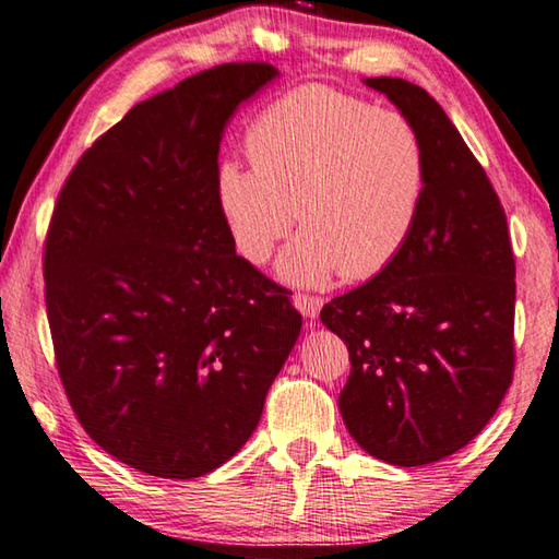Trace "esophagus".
<instances>
[{
  "mask_svg": "<svg viewBox=\"0 0 559 559\" xmlns=\"http://www.w3.org/2000/svg\"><path fill=\"white\" fill-rule=\"evenodd\" d=\"M295 305L299 307V311H301V314H305L307 319H317L321 307H324V299L314 297V295H297V297H295Z\"/></svg>",
  "mask_w": 559,
  "mask_h": 559,
  "instance_id": "1",
  "label": "esophagus"
}]
</instances>
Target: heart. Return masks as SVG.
Wrapping results in <instances>:
<instances>
[{
    "mask_svg": "<svg viewBox=\"0 0 559 559\" xmlns=\"http://www.w3.org/2000/svg\"><path fill=\"white\" fill-rule=\"evenodd\" d=\"M252 169L225 162L218 203L235 248L254 264L301 230L280 274L321 285L376 277L413 235L427 186V154L413 124L326 85H301L254 117L245 136Z\"/></svg>",
    "mask_w": 559,
    "mask_h": 559,
    "instance_id": "heart-1",
    "label": "heart"
}]
</instances>
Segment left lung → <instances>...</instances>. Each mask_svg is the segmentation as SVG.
I'll use <instances>...</instances> for the list:
<instances>
[{
    "label": "left lung",
    "instance_id": "left-lung-1",
    "mask_svg": "<svg viewBox=\"0 0 559 559\" xmlns=\"http://www.w3.org/2000/svg\"><path fill=\"white\" fill-rule=\"evenodd\" d=\"M366 85L423 140L425 199L403 252L321 321L348 346L350 437L388 464L425 466L472 442L513 383L515 258L484 166L435 97L403 78Z\"/></svg>",
    "mask_w": 559,
    "mask_h": 559
}]
</instances>
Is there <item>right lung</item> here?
I'll return each mask as SVG.
<instances>
[{
    "instance_id": "right-lung-1",
    "label": "right lung",
    "mask_w": 559,
    "mask_h": 559,
    "mask_svg": "<svg viewBox=\"0 0 559 559\" xmlns=\"http://www.w3.org/2000/svg\"><path fill=\"white\" fill-rule=\"evenodd\" d=\"M270 63H223L134 105L68 174L44 248L56 368L117 462L195 478L240 452L301 329L235 252L218 203L225 122Z\"/></svg>"
}]
</instances>
